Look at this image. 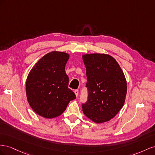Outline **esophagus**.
Wrapping results in <instances>:
<instances>
[{
    "mask_svg": "<svg viewBox=\"0 0 155 155\" xmlns=\"http://www.w3.org/2000/svg\"><path fill=\"white\" fill-rule=\"evenodd\" d=\"M74 92L75 95H76V96L78 97V90H75L74 91Z\"/></svg>",
    "mask_w": 155,
    "mask_h": 155,
    "instance_id": "34e87169",
    "label": "esophagus"
}]
</instances>
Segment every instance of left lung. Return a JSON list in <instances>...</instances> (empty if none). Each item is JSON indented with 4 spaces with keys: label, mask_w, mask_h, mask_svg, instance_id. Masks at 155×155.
I'll use <instances>...</instances> for the list:
<instances>
[{
    "label": "left lung",
    "mask_w": 155,
    "mask_h": 155,
    "mask_svg": "<svg viewBox=\"0 0 155 155\" xmlns=\"http://www.w3.org/2000/svg\"><path fill=\"white\" fill-rule=\"evenodd\" d=\"M86 69L88 98L82 104L85 116L96 123L110 121L125 103L127 86L120 66L109 54L82 55Z\"/></svg>",
    "instance_id": "1"
}]
</instances>
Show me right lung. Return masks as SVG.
<instances>
[{
	"label": "right lung",
	"instance_id": "obj_1",
	"mask_svg": "<svg viewBox=\"0 0 155 155\" xmlns=\"http://www.w3.org/2000/svg\"><path fill=\"white\" fill-rule=\"evenodd\" d=\"M69 58L66 52L52 51L39 60L26 81L28 102L34 111L45 118L58 117L76 98L68 88L65 67Z\"/></svg>",
	"mask_w": 155,
	"mask_h": 155
}]
</instances>
